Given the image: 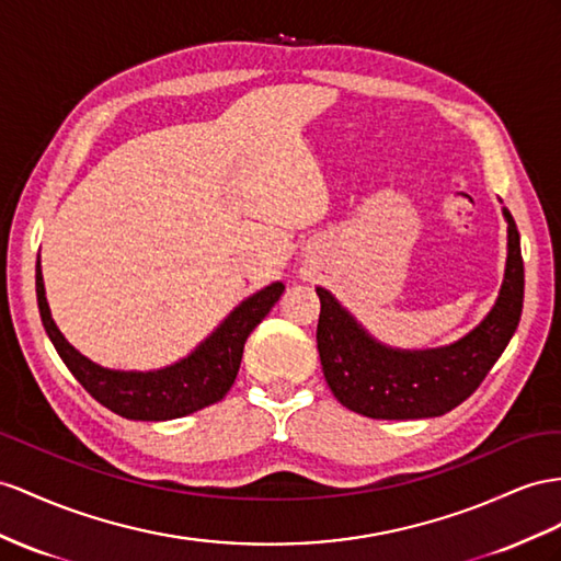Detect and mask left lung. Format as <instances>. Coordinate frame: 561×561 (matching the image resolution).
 Masks as SVG:
<instances>
[{"label": "left lung", "instance_id": "left-lung-1", "mask_svg": "<svg viewBox=\"0 0 561 561\" xmlns=\"http://www.w3.org/2000/svg\"><path fill=\"white\" fill-rule=\"evenodd\" d=\"M507 218V270L491 314L448 348L400 353L371 341L336 298L318 289V351L324 379L343 408L371 420H422L450 412L479 389L514 334L524 308L519 229Z\"/></svg>", "mask_w": 561, "mask_h": 561}]
</instances>
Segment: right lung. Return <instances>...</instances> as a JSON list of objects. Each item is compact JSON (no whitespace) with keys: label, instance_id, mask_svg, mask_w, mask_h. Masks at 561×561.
<instances>
[{"label":"right lung","instance_id":"add662e5","mask_svg":"<svg viewBox=\"0 0 561 561\" xmlns=\"http://www.w3.org/2000/svg\"><path fill=\"white\" fill-rule=\"evenodd\" d=\"M35 291L45 332L49 334L56 353L61 355V360L70 369V375L82 383V389L96 403H102L125 420L163 422L184 417V414L218 403L232 389L241 365L243 343H247L253 329L263 322L272 306L277 304L284 284H270L263 291L243 300L218 327V332L206 339V343H201L190 357L158 371L104 369L70 346L51 320L39 261L35 267Z\"/></svg>","mask_w":561,"mask_h":561}]
</instances>
